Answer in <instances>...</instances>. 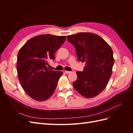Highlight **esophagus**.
<instances>
[{
	"instance_id": "34e87169",
	"label": "esophagus",
	"mask_w": 133,
	"mask_h": 133,
	"mask_svg": "<svg viewBox=\"0 0 133 133\" xmlns=\"http://www.w3.org/2000/svg\"><path fill=\"white\" fill-rule=\"evenodd\" d=\"M65 73H66V74H69V73H70L71 71H65Z\"/></svg>"
}]
</instances>
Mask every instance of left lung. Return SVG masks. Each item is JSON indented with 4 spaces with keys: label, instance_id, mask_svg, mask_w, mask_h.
<instances>
[{
    "label": "left lung",
    "instance_id": "8db88e82",
    "mask_svg": "<svg viewBox=\"0 0 133 133\" xmlns=\"http://www.w3.org/2000/svg\"><path fill=\"white\" fill-rule=\"evenodd\" d=\"M68 41L75 46L78 59L85 62L83 71H76L73 87L87 98H94L107 87L114 63L109 45L100 36L91 33L68 35Z\"/></svg>",
    "mask_w": 133,
    "mask_h": 133
}]
</instances>
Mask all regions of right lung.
<instances>
[{
  "label": "right lung",
  "instance_id": "obj_1",
  "mask_svg": "<svg viewBox=\"0 0 133 133\" xmlns=\"http://www.w3.org/2000/svg\"><path fill=\"white\" fill-rule=\"evenodd\" d=\"M66 36L39 35L28 41L19 50L17 73L23 89L30 98L43 102L54 92L62 71L49 69V60L65 41Z\"/></svg>",
  "mask_w": 133,
  "mask_h": 133
}]
</instances>
